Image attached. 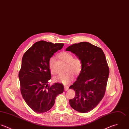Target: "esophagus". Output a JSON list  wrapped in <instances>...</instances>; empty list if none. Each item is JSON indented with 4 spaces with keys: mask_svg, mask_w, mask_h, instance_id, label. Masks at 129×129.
Returning <instances> with one entry per match:
<instances>
[{
    "mask_svg": "<svg viewBox=\"0 0 129 129\" xmlns=\"http://www.w3.org/2000/svg\"><path fill=\"white\" fill-rule=\"evenodd\" d=\"M64 89L65 91H67L69 89V86H64Z\"/></svg>",
    "mask_w": 129,
    "mask_h": 129,
    "instance_id": "34e87169",
    "label": "esophagus"
}]
</instances>
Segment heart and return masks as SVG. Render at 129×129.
Instances as JSON below:
<instances>
[{"label":"heart","instance_id":"b5f03b06","mask_svg":"<svg viewBox=\"0 0 129 129\" xmlns=\"http://www.w3.org/2000/svg\"><path fill=\"white\" fill-rule=\"evenodd\" d=\"M59 58L67 63L66 68L67 73L60 74L53 78V82L55 83H60L64 85L68 84L74 78V74L78 75L82 70L83 63L80 58L78 57H73L72 53L67 51H62L58 54ZM54 58L51 57L49 60V68L52 74H54L52 70V65Z\"/></svg>","mask_w":129,"mask_h":129}]
</instances>
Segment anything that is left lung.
Masks as SVG:
<instances>
[{"label": "left lung", "mask_w": 129, "mask_h": 129, "mask_svg": "<svg viewBox=\"0 0 129 129\" xmlns=\"http://www.w3.org/2000/svg\"><path fill=\"white\" fill-rule=\"evenodd\" d=\"M66 50L75 54L83 63L77 81L70 86L76 91L70 105L80 113H88L99 104L105 93L109 75L105 55L101 48L87 42L74 44Z\"/></svg>", "instance_id": "obj_1"}]
</instances>
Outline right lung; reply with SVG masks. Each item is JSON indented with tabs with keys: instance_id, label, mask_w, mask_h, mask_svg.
Listing matches in <instances>:
<instances>
[{
	"instance_id": "obj_1",
	"label": "right lung",
	"mask_w": 129,
	"mask_h": 129,
	"mask_svg": "<svg viewBox=\"0 0 129 129\" xmlns=\"http://www.w3.org/2000/svg\"><path fill=\"white\" fill-rule=\"evenodd\" d=\"M63 43L41 41L35 43L24 54L18 77L20 91L27 105L36 113H43L54 105L56 96L63 92V85L48 86L51 79L49 60L61 49Z\"/></svg>"
}]
</instances>
